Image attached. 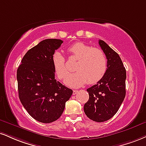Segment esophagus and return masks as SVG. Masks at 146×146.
<instances>
[{
  "label": "esophagus",
  "instance_id": "obj_1",
  "mask_svg": "<svg viewBox=\"0 0 146 146\" xmlns=\"http://www.w3.org/2000/svg\"><path fill=\"white\" fill-rule=\"evenodd\" d=\"M78 92V90H73V95H75V94H76Z\"/></svg>",
  "mask_w": 146,
  "mask_h": 146
}]
</instances>
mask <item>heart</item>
I'll return each mask as SVG.
<instances>
[{"label":"heart","instance_id":"obj_1","mask_svg":"<svg viewBox=\"0 0 146 146\" xmlns=\"http://www.w3.org/2000/svg\"><path fill=\"white\" fill-rule=\"evenodd\" d=\"M71 58L77 60L74 69L76 72L68 75L65 58L58 52L52 55V60L56 76L59 80L66 78L64 83L71 88H79L88 82L94 84L103 79L108 70V59L103 50L78 42L68 48Z\"/></svg>","mask_w":146,"mask_h":146}]
</instances>
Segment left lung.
Listing matches in <instances>:
<instances>
[{"instance_id": "8db88e82", "label": "left lung", "mask_w": 146, "mask_h": 146, "mask_svg": "<svg viewBox=\"0 0 146 146\" xmlns=\"http://www.w3.org/2000/svg\"><path fill=\"white\" fill-rule=\"evenodd\" d=\"M99 43L108 59V70L101 80L87 89L89 99L84 110L90 120L103 122L117 113L124 101L126 74L118 54L105 41L99 40Z\"/></svg>"}]
</instances>
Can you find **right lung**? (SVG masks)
<instances>
[{
    "label": "right lung",
    "mask_w": 146,
    "mask_h": 146,
    "mask_svg": "<svg viewBox=\"0 0 146 146\" xmlns=\"http://www.w3.org/2000/svg\"><path fill=\"white\" fill-rule=\"evenodd\" d=\"M63 41L47 38L26 52L17 70L19 98L33 118L50 123L61 116L73 90L55 80L52 58Z\"/></svg>",
    "instance_id": "obj_1"
}]
</instances>
